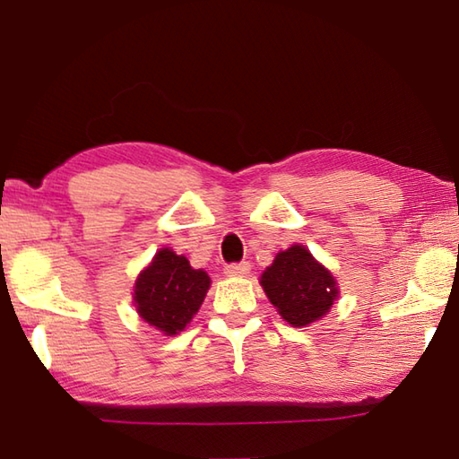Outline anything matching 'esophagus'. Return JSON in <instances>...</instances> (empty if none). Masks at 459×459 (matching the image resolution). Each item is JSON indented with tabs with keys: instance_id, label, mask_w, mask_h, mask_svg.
<instances>
[{
	"instance_id": "1",
	"label": "esophagus",
	"mask_w": 459,
	"mask_h": 459,
	"mask_svg": "<svg viewBox=\"0 0 459 459\" xmlns=\"http://www.w3.org/2000/svg\"><path fill=\"white\" fill-rule=\"evenodd\" d=\"M248 271H251V265L243 261V263H230V265H227V269H224V273L229 277H247Z\"/></svg>"
}]
</instances>
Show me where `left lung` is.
<instances>
[{
  "instance_id": "obj_1",
  "label": "left lung",
  "mask_w": 459,
  "mask_h": 459,
  "mask_svg": "<svg viewBox=\"0 0 459 459\" xmlns=\"http://www.w3.org/2000/svg\"><path fill=\"white\" fill-rule=\"evenodd\" d=\"M261 285L279 316L293 328L320 320L338 299L336 279L304 245L277 253L271 267L263 271Z\"/></svg>"
}]
</instances>
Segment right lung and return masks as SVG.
Instances as JSON below:
<instances>
[{
  "instance_id": "right-lung-1",
  "label": "right lung",
  "mask_w": 459,
  "mask_h": 459,
  "mask_svg": "<svg viewBox=\"0 0 459 459\" xmlns=\"http://www.w3.org/2000/svg\"><path fill=\"white\" fill-rule=\"evenodd\" d=\"M208 287L211 277L206 271L192 269L184 255H176L172 248L164 247L139 273L134 301L137 314L147 324L166 336H174L192 322Z\"/></svg>"
}]
</instances>
